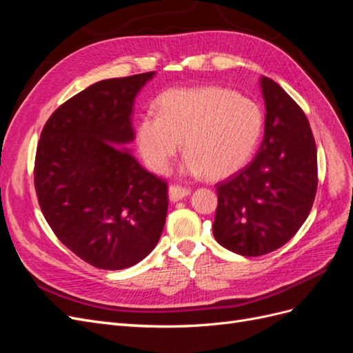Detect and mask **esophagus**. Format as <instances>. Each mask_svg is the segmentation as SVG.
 I'll return each mask as SVG.
<instances>
[{
    "label": "esophagus",
    "instance_id": "1",
    "mask_svg": "<svg viewBox=\"0 0 353 353\" xmlns=\"http://www.w3.org/2000/svg\"><path fill=\"white\" fill-rule=\"evenodd\" d=\"M189 193H190V189L183 188V186H179V185H172V186L168 188V196H170V199H172L173 202L186 198Z\"/></svg>",
    "mask_w": 353,
    "mask_h": 353
}]
</instances>
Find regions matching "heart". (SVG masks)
<instances>
[{
  "mask_svg": "<svg viewBox=\"0 0 353 353\" xmlns=\"http://www.w3.org/2000/svg\"><path fill=\"white\" fill-rule=\"evenodd\" d=\"M136 126V143L146 165L168 172L183 141L186 170L208 179L236 173L263 130V114L252 99L219 86L170 89L155 101Z\"/></svg>",
  "mask_w": 353,
  "mask_h": 353,
  "instance_id": "b5f03b06",
  "label": "heart"
}]
</instances>
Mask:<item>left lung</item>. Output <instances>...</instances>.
<instances>
[{
    "mask_svg": "<svg viewBox=\"0 0 353 353\" xmlns=\"http://www.w3.org/2000/svg\"><path fill=\"white\" fill-rule=\"evenodd\" d=\"M264 139L254 160L219 181L215 241L243 256H261L288 243L308 219L316 193V146L302 108L263 76Z\"/></svg>",
    "mask_w": 353,
    "mask_h": 353,
    "instance_id": "obj_1",
    "label": "left lung"
}]
</instances>
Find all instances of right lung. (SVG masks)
Listing matches in <instances>:
<instances>
[{"instance_id": "1", "label": "right lung", "mask_w": 353, "mask_h": 353, "mask_svg": "<svg viewBox=\"0 0 353 353\" xmlns=\"http://www.w3.org/2000/svg\"><path fill=\"white\" fill-rule=\"evenodd\" d=\"M152 76L90 85L41 132L33 168L41 211L63 245L101 270L138 264L165 224L167 183L116 146L133 141V101Z\"/></svg>"}]
</instances>
